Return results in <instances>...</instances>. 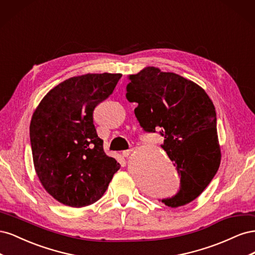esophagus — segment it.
<instances>
[{
    "label": "esophagus",
    "mask_w": 255,
    "mask_h": 255,
    "mask_svg": "<svg viewBox=\"0 0 255 255\" xmlns=\"http://www.w3.org/2000/svg\"><path fill=\"white\" fill-rule=\"evenodd\" d=\"M132 151H133V149H128V150H125V151H122V155L125 156V157H128L130 153H132Z\"/></svg>",
    "instance_id": "obj_1"
}]
</instances>
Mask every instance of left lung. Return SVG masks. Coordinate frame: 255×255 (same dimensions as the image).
<instances>
[{
    "mask_svg": "<svg viewBox=\"0 0 255 255\" xmlns=\"http://www.w3.org/2000/svg\"><path fill=\"white\" fill-rule=\"evenodd\" d=\"M127 99L137 103L134 113L144 132L164 137L160 144L173 161L180 190L159 200L179 207L201 195L220 165L215 106L194 82L158 68H144L128 76Z\"/></svg>",
    "mask_w": 255,
    "mask_h": 255,
    "instance_id": "obj_1",
    "label": "left lung"
}]
</instances>
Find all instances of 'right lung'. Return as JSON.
<instances>
[{"label": "right lung", "instance_id": "1", "mask_svg": "<svg viewBox=\"0 0 255 255\" xmlns=\"http://www.w3.org/2000/svg\"><path fill=\"white\" fill-rule=\"evenodd\" d=\"M122 74H85L50 90L29 126L36 173L58 202L83 207L97 202L120 165L103 150L94 111L109 98Z\"/></svg>", "mask_w": 255, "mask_h": 255}]
</instances>
